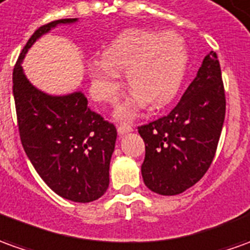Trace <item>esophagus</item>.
Instances as JSON below:
<instances>
[{"instance_id":"esophagus-1","label":"esophagus","mask_w":250,"mask_h":250,"mask_svg":"<svg viewBox=\"0 0 250 250\" xmlns=\"http://www.w3.org/2000/svg\"><path fill=\"white\" fill-rule=\"evenodd\" d=\"M117 130H118V133H120V135H125V133L132 132V130H133V126H132V125H129V124H121V125H118V126H117Z\"/></svg>"}]
</instances>
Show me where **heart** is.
Masks as SVG:
<instances>
[{"instance_id":"heart-1","label":"heart","mask_w":250,"mask_h":250,"mask_svg":"<svg viewBox=\"0 0 250 250\" xmlns=\"http://www.w3.org/2000/svg\"><path fill=\"white\" fill-rule=\"evenodd\" d=\"M126 70L133 89L117 107L120 120H132L147 102L158 107L170 102L182 85L188 70L184 39L175 32L129 30L122 32L103 51V60L88 63L91 94L103 103L117 102Z\"/></svg>"}]
</instances>
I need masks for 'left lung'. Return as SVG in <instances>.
Wrapping results in <instances>:
<instances>
[{
  "mask_svg": "<svg viewBox=\"0 0 250 250\" xmlns=\"http://www.w3.org/2000/svg\"><path fill=\"white\" fill-rule=\"evenodd\" d=\"M226 114V95L215 51L167 115L139 126L146 144L144 184L155 193H182L203 178L214 161Z\"/></svg>",
  "mask_w": 250,
  "mask_h": 250,
  "instance_id": "left-lung-1",
  "label": "left lung"
}]
</instances>
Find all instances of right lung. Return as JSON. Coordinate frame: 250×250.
Listing matches in <instances>:
<instances>
[{"mask_svg": "<svg viewBox=\"0 0 250 250\" xmlns=\"http://www.w3.org/2000/svg\"><path fill=\"white\" fill-rule=\"evenodd\" d=\"M76 20H54L32 34L13 68V98L20 140L36 173L63 199L89 203L108 188L117 139L114 124L92 111L82 92L43 94L27 80L21 68V60L39 36Z\"/></svg>", "mask_w": 250, "mask_h": 250, "instance_id": "1", "label": "right lung"}]
</instances>
